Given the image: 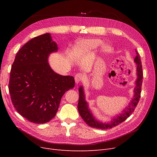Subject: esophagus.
<instances>
[{
    "instance_id": "esophagus-1",
    "label": "esophagus",
    "mask_w": 157,
    "mask_h": 157,
    "mask_svg": "<svg viewBox=\"0 0 157 157\" xmlns=\"http://www.w3.org/2000/svg\"><path fill=\"white\" fill-rule=\"evenodd\" d=\"M84 78V76L81 73H77L75 77V80L77 84L79 83Z\"/></svg>"
}]
</instances>
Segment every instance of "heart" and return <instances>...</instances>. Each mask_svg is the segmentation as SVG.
Masks as SVG:
<instances>
[{
  "mask_svg": "<svg viewBox=\"0 0 157 157\" xmlns=\"http://www.w3.org/2000/svg\"><path fill=\"white\" fill-rule=\"evenodd\" d=\"M101 43V41L99 39H90V40H81L76 44V50L79 53H84L92 50L93 48H96L99 46ZM104 50L105 52L111 51V48L109 46L104 47Z\"/></svg>",
  "mask_w": 157,
  "mask_h": 157,
  "instance_id": "obj_1",
  "label": "heart"
}]
</instances>
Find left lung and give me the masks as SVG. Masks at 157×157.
Instances as JSON below:
<instances>
[{
    "instance_id": "8db88e82",
    "label": "left lung",
    "mask_w": 157,
    "mask_h": 157,
    "mask_svg": "<svg viewBox=\"0 0 157 157\" xmlns=\"http://www.w3.org/2000/svg\"><path fill=\"white\" fill-rule=\"evenodd\" d=\"M135 63L137 65V78L136 81V86L134 88V96L131 102L124 110H123L122 113H121L119 115L116 116V117L113 118V119L109 123H103L100 121H98L96 119L88 109V103L85 100V96L84 94V90L82 86H80L78 89L79 92V99L78 103V110L80 117H82L84 121L86 124L92 128H97V129H102L107 130L111 129V128L118 125L122 122L126 121L127 118L129 117L132 113L134 112V109L137 105L141 92V86L142 81H143V71H142V65L140 59V54L138 52L136 51V56L134 59Z\"/></svg>"
}]
</instances>
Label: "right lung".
Instances as JSON below:
<instances>
[{
	"mask_svg": "<svg viewBox=\"0 0 157 157\" xmlns=\"http://www.w3.org/2000/svg\"><path fill=\"white\" fill-rule=\"evenodd\" d=\"M58 49L50 33H45L23 45L12 65L8 89L13 107L36 124L52 119L63 94L75 86L73 77L55 73L48 62L50 54Z\"/></svg>",
	"mask_w": 157,
	"mask_h": 157,
	"instance_id": "obj_1",
	"label": "right lung"
}]
</instances>
